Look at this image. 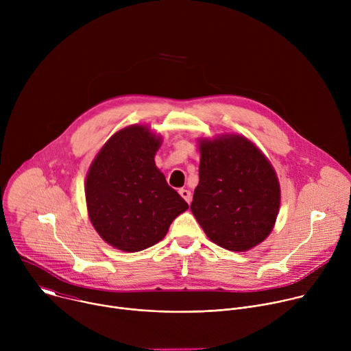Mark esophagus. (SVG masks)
I'll return each mask as SVG.
<instances>
[{"label": "esophagus", "instance_id": "1", "mask_svg": "<svg viewBox=\"0 0 351 351\" xmlns=\"http://www.w3.org/2000/svg\"><path fill=\"white\" fill-rule=\"evenodd\" d=\"M179 194L186 199V203H191V191L190 190H186V189H180L179 190Z\"/></svg>", "mask_w": 351, "mask_h": 351}]
</instances>
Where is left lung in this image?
<instances>
[{"mask_svg": "<svg viewBox=\"0 0 351 351\" xmlns=\"http://www.w3.org/2000/svg\"><path fill=\"white\" fill-rule=\"evenodd\" d=\"M198 186L190 210L211 241L247 252L274 229L280 186L258 147L240 134L199 140Z\"/></svg>", "mask_w": 351, "mask_h": 351, "instance_id": "8db88e82", "label": "left lung"}]
</instances>
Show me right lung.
<instances>
[{"instance_id":"obj_1","label":"right lung","mask_w":351,"mask_h":351,"mask_svg":"<svg viewBox=\"0 0 351 351\" xmlns=\"http://www.w3.org/2000/svg\"><path fill=\"white\" fill-rule=\"evenodd\" d=\"M161 141L147 126L123 128L88 168L84 193L90 221L104 241L122 252L154 245L189 208L156 167Z\"/></svg>"}]
</instances>
